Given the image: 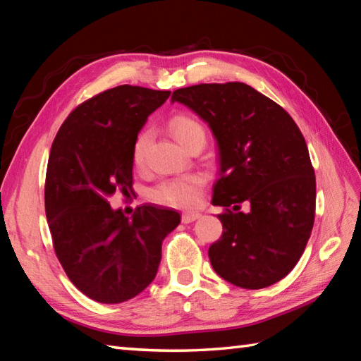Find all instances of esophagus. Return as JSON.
I'll list each match as a JSON object with an SVG mask.
<instances>
[{
	"label": "esophagus",
	"instance_id": "34e87169",
	"mask_svg": "<svg viewBox=\"0 0 361 361\" xmlns=\"http://www.w3.org/2000/svg\"><path fill=\"white\" fill-rule=\"evenodd\" d=\"M202 214L200 212H185L181 216V221L183 224H192L197 219H200Z\"/></svg>",
	"mask_w": 361,
	"mask_h": 361
}]
</instances>
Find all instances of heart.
I'll return each mask as SVG.
<instances>
[{
	"mask_svg": "<svg viewBox=\"0 0 361 361\" xmlns=\"http://www.w3.org/2000/svg\"><path fill=\"white\" fill-rule=\"evenodd\" d=\"M169 130L181 147L195 136H204L202 124L188 114H176L169 122ZM150 142V132L142 130L136 136L133 142V161L140 166L142 164L145 152ZM208 183V176L203 172H189L172 178L161 180L158 185L149 189V198L157 204L171 206V208H192L202 200L203 189Z\"/></svg>",
	"mask_w": 361,
	"mask_h": 361,
	"instance_id": "1",
	"label": "heart"
}]
</instances>
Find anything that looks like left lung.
Wrapping results in <instances>:
<instances>
[{"label":"left lung","instance_id":"left-lung-1","mask_svg":"<svg viewBox=\"0 0 361 361\" xmlns=\"http://www.w3.org/2000/svg\"><path fill=\"white\" fill-rule=\"evenodd\" d=\"M172 102L208 122L219 145L212 204L225 211L224 234L208 251L212 268L237 287L273 286L301 259L315 221V171L301 130L281 105L242 82L175 90Z\"/></svg>","mask_w":361,"mask_h":361}]
</instances>
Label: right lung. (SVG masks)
Here are the masks:
<instances>
[{"instance_id":"obj_1","label":"right lung","mask_w":361,"mask_h":361,"mask_svg":"<svg viewBox=\"0 0 361 361\" xmlns=\"http://www.w3.org/2000/svg\"><path fill=\"white\" fill-rule=\"evenodd\" d=\"M171 91L119 85L70 113L52 142L44 209L54 251L83 295L119 304L155 279L164 237L180 214L153 204L132 219L111 209L116 190L133 192V142Z\"/></svg>"}]
</instances>
